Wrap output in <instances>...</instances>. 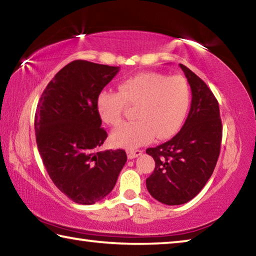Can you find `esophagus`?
I'll return each mask as SVG.
<instances>
[{"instance_id":"obj_1","label":"esophagus","mask_w":256,"mask_h":256,"mask_svg":"<svg viewBox=\"0 0 256 256\" xmlns=\"http://www.w3.org/2000/svg\"><path fill=\"white\" fill-rule=\"evenodd\" d=\"M141 154H142V150H128V159H134V158H136Z\"/></svg>"}]
</instances>
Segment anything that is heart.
Wrapping results in <instances>:
<instances>
[{
  "instance_id": "heart-1",
  "label": "heart",
  "mask_w": 256,
  "mask_h": 256,
  "mask_svg": "<svg viewBox=\"0 0 256 256\" xmlns=\"http://www.w3.org/2000/svg\"><path fill=\"white\" fill-rule=\"evenodd\" d=\"M190 90L183 76L144 72L120 82V92L102 90L96 108L102 122L118 125L128 104L136 105V120L124 123L110 134L114 146L134 149L149 144L156 134L167 138L178 131L188 115Z\"/></svg>"
}]
</instances>
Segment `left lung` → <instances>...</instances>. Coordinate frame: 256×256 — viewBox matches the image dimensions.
Segmentation results:
<instances>
[{
  "label": "left lung",
  "instance_id": "obj_1",
  "mask_svg": "<svg viewBox=\"0 0 256 256\" xmlns=\"http://www.w3.org/2000/svg\"><path fill=\"white\" fill-rule=\"evenodd\" d=\"M192 90V102L183 128L170 141L146 152L154 170L146 180L151 196L167 206L192 200L204 188L220 154L222 124L219 104L204 81L180 64Z\"/></svg>",
  "mask_w": 256,
  "mask_h": 256
}]
</instances>
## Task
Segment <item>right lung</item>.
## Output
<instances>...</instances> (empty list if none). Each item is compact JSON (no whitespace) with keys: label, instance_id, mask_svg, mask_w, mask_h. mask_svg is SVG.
I'll return each instance as SVG.
<instances>
[{"label":"right lung","instance_id":"right-lung-1","mask_svg":"<svg viewBox=\"0 0 256 256\" xmlns=\"http://www.w3.org/2000/svg\"><path fill=\"white\" fill-rule=\"evenodd\" d=\"M118 71L73 60L56 73L38 102L34 132L42 164L56 188L79 204L107 196L126 162L122 149L98 151L107 133L96 99Z\"/></svg>","mask_w":256,"mask_h":256}]
</instances>
